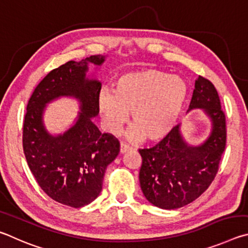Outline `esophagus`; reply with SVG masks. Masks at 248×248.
<instances>
[{
    "label": "esophagus",
    "instance_id": "1",
    "mask_svg": "<svg viewBox=\"0 0 248 248\" xmlns=\"http://www.w3.org/2000/svg\"><path fill=\"white\" fill-rule=\"evenodd\" d=\"M131 149H132V148H131V147H129V145L125 144V142H121V146H120V151H121V154L126 153V151H129Z\"/></svg>",
    "mask_w": 248,
    "mask_h": 248
}]
</instances>
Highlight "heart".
<instances>
[{
    "instance_id": "1",
    "label": "heart",
    "mask_w": 248,
    "mask_h": 248,
    "mask_svg": "<svg viewBox=\"0 0 248 248\" xmlns=\"http://www.w3.org/2000/svg\"><path fill=\"white\" fill-rule=\"evenodd\" d=\"M188 94L183 78L155 68L123 74L115 90L103 89L99 108L107 128L119 133L129 119L135 124L127 133L132 140L150 141L166 138L175 126Z\"/></svg>"
}]
</instances>
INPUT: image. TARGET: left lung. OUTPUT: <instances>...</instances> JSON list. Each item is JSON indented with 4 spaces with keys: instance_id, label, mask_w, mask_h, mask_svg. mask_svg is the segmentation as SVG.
<instances>
[{
    "instance_id": "obj_1",
    "label": "left lung",
    "mask_w": 248,
    "mask_h": 248,
    "mask_svg": "<svg viewBox=\"0 0 248 248\" xmlns=\"http://www.w3.org/2000/svg\"><path fill=\"white\" fill-rule=\"evenodd\" d=\"M202 108L212 121V132L198 147L183 140L180 127L153 148L140 149V182L142 193L153 205L177 209L188 205L208 189L218 173L227 144V122L218 91L202 76L195 81L189 110Z\"/></svg>"
}]
</instances>
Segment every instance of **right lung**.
Here are the masks:
<instances>
[{"mask_svg": "<svg viewBox=\"0 0 248 248\" xmlns=\"http://www.w3.org/2000/svg\"><path fill=\"white\" fill-rule=\"evenodd\" d=\"M104 56L69 61L52 69L39 82L27 103L23 125V148L39 186L53 201L73 208L88 205L102 189L104 173L120 153V141L103 133L91 117L99 113L101 84L86 79L88 63L100 65ZM61 95H73L82 103L77 124L53 138L43 127L45 103Z\"/></svg>", "mask_w": 248, "mask_h": 248, "instance_id": "right-lung-1", "label": "right lung"}]
</instances>
